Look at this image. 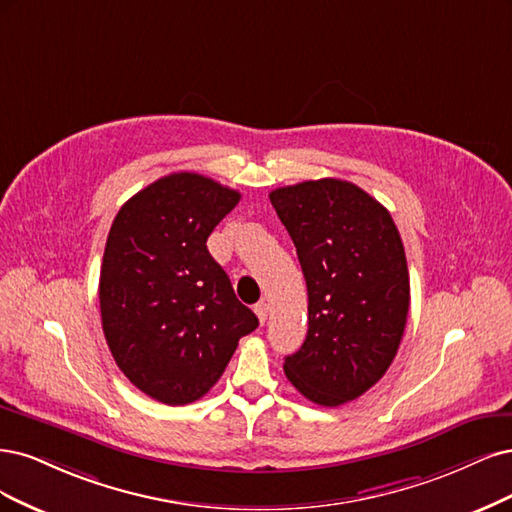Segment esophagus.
<instances>
[{
	"label": "esophagus",
	"instance_id": "34e87169",
	"mask_svg": "<svg viewBox=\"0 0 512 512\" xmlns=\"http://www.w3.org/2000/svg\"><path fill=\"white\" fill-rule=\"evenodd\" d=\"M253 310H255V315H257V319H259V323H261V325L266 323V319H268V304H266V302H257Z\"/></svg>",
	"mask_w": 512,
	"mask_h": 512
}]
</instances>
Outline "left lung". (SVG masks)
<instances>
[{"label":"left lung","instance_id":"left-lung-1","mask_svg":"<svg viewBox=\"0 0 512 512\" xmlns=\"http://www.w3.org/2000/svg\"><path fill=\"white\" fill-rule=\"evenodd\" d=\"M270 202L308 289V334L285 374L319 406L351 402L381 381L404 336L410 280L398 227L349 180L278 187Z\"/></svg>","mask_w":512,"mask_h":512}]
</instances>
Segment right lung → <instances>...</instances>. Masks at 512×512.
I'll list each match as a JSON object with an SVG mask.
<instances>
[{
    "instance_id": "1",
    "label": "right lung",
    "mask_w": 512,
    "mask_h": 512,
    "mask_svg": "<svg viewBox=\"0 0 512 512\" xmlns=\"http://www.w3.org/2000/svg\"><path fill=\"white\" fill-rule=\"evenodd\" d=\"M238 202L217 180L176 172L112 221L100 272L104 336L121 372L157 402L200 400L259 325L206 246Z\"/></svg>"
}]
</instances>
